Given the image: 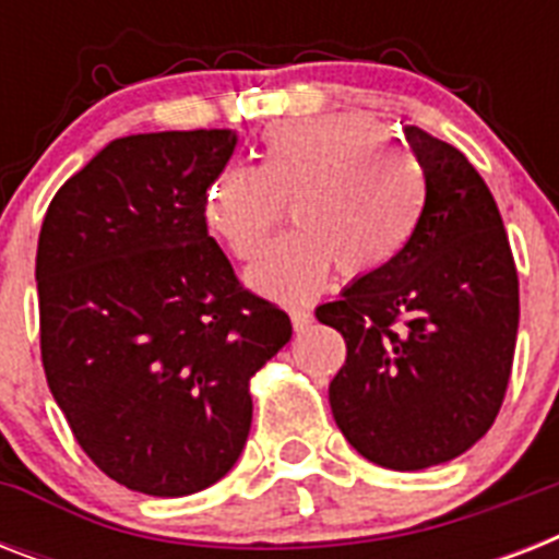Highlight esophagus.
<instances>
[{
	"label": "esophagus",
	"instance_id": "1",
	"mask_svg": "<svg viewBox=\"0 0 559 559\" xmlns=\"http://www.w3.org/2000/svg\"><path fill=\"white\" fill-rule=\"evenodd\" d=\"M289 322H293L296 331H305V328L313 324V313H310V310H301V307H293V310H289Z\"/></svg>",
	"mask_w": 559,
	"mask_h": 559
}]
</instances>
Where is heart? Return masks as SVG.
<instances>
[{"label": "heart", "instance_id": "b5f03b06", "mask_svg": "<svg viewBox=\"0 0 559 559\" xmlns=\"http://www.w3.org/2000/svg\"><path fill=\"white\" fill-rule=\"evenodd\" d=\"M289 205L296 231L249 270L275 301H307L336 266L371 278L397 261L426 205V170L406 144L368 118L319 116L263 133L261 165H226L205 188V223L228 254L252 261Z\"/></svg>", "mask_w": 559, "mask_h": 559}]
</instances>
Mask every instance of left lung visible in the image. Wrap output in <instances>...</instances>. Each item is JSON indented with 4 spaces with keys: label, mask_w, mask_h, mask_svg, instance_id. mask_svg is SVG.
Instances as JSON below:
<instances>
[{
    "label": "left lung",
    "mask_w": 559,
    "mask_h": 559,
    "mask_svg": "<svg viewBox=\"0 0 559 559\" xmlns=\"http://www.w3.org/2000/svg\"><path fill=\"white\" fill-rule=\"evenodd\" d=\"M426 205L397 261L354 281L316 319L348 357L331 382L336 426L380 467L426 469L493 426L511 382L520 278L502 214L459 147L406 127Z\"/></svg>",
    "instance_id": "left-lung-1"
}]
</instances>
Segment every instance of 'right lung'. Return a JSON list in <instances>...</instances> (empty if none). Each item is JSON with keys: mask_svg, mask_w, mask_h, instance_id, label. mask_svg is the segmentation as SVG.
I'll list each match as a JSON object with an SVG mask.
<instances>
[{"mask_svg": "<svg viewBox=\"0 0 559 559\" xmlns=\"http://www.w3.org/2000/svg\"><path fill=\"white\" fill-rule=\"evenodd\" d=\"M228 130L116 139L48 205L39 354L74 441L112 481L188 496L219 481L252 426L249 382L293 336L209 235Z\"/></svg>", "mask_w": 559, "mask_h": 559, "instance_id": "obj_1", "label": "right lung"}]
</instances>
